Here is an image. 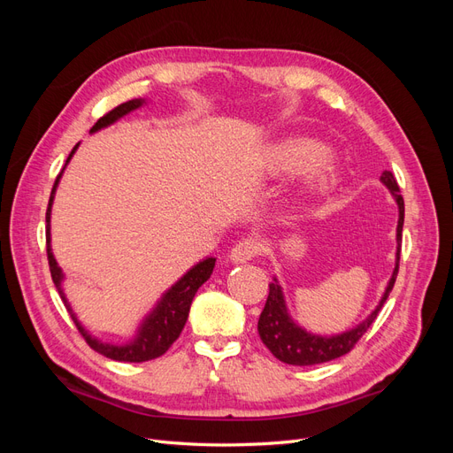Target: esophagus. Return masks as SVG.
<instances>
[{"instance_id": "obj_1", "label": "esophagus", "mask_w": 453, "mask_h": 453, "mask_svg": "<svg viewBox=\"0 0 453 453\" xmlns=\"http://www.w3.org/2000/svg\"><path fill=\"white\" fill-rule=\"evenodd\" d=\"M260 253V243L255 240H242L238 242L234 248L230 251V260L232 263H248L253 257Z\"/></svg>"}]
</instances>
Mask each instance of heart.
<instances>
[{
  "mask_svg": "<svg viewBox=\"0 0 453 453\" xmlns=\"http://www.w3.org/2000/svg\"><path fill=\"white\" fill-rule=\"evenodd\" d=\"M328 149L310 138H289L273 145L266 155V166L276 175H298L311 170L310 187L328 190L336 187L338 177L325 162Z\"/></svg>",
  "mask_w": 453,
  "mask_h": 453,
  "instance_id": "b5f03b06",
  "label": "heart"
}]
</instances>
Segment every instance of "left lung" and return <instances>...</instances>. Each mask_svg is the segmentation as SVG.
<instances>
[{"label": "left lung", "mask_w": 453, "mask_h": 453, "mask_svg": "<svg viewBox=\"0 0 453 453\" xmlns=\"http://www.w3.org/2000/svg\"><path fill=\"white\" fill-rule=\"evenodd\" d=\"M380 180L389 188V193L393 195L396 203H399V225H396V263H395L393 276L388 283L386 293H383L376 310L370 313L363 323L351 328V331L334 334V336H319V334H311L304 331L303 326H298L291 319V315L287 313L281 287L278 285L276 280H273V283H270V293L266 298L265 310L258 318V334H260V340H263V344L272 351L273 357L280 359L281 363L295 365V366H310V365L333 361L342 357V355L349 353L353 346L361 340V336L368 331V326L374 323L383 303L388 300L395 285L396 273H399L403 225H404V200L401 196V188L396 185V180L391 172L388 170L383 172Z\"/></svg>", "instance_id": "1"}]
</instances>
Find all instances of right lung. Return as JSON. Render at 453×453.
Wrapping results in <instances>:
<instances>
[{"label": "right lung", "instance_id": "add662e5", "mask_svg": "<svg viewBox=\"0 0 453 453\" xmlns=\"http://www.w3.org/2000/svg\"><path fill=\"white\" fill-rule=\"evenodd\" d=\"M143 104H145V100H130V102L117 105L115 109H111V111L105 113L102 119H98V122H96V125L90 128V132H98L100 128L113 125L115 120H119L120 117H125L127 113L134 111V109L142 107ZM75 149H77V145L73 147L70 157H67L65 164L70 162V158L73 157ZM64 168H62V172H64ZM62 172L58 173L57 181H54V185H52V193H50V198H49V208H47V258H49L50 276H52V281H54V285H57V289L60 293V298L64 300L67 311L72 313V319L77 325L79 333L85 336L87 344L94 351L102 353L104 357H109L113 361H122V363H143V361H150V359L160 357V355L166 353L173 342L180 338L183 326L187 323V318H188L190 303H193V298H195L196 291L202 287V283L210 280L213 266H215V258L213 257L203 258L202 263H198L196 266L190 268L185 273V276L172 287V289H168V293L160 298V303L157 304V308L143 319L138 334H135V338L132 342H128L127 346L104 344V342L92 338L85 331V328L81 326V323L77 321L72 306L67 304V298L62 291V280H64L62 270L57 265V258H54L52 250H50V225H49L50 223V208H52L54 193H57V187H58V181L62 177Z\"/></svg>", "mask_w": 453, "mask_h": 453}]
</instances>
